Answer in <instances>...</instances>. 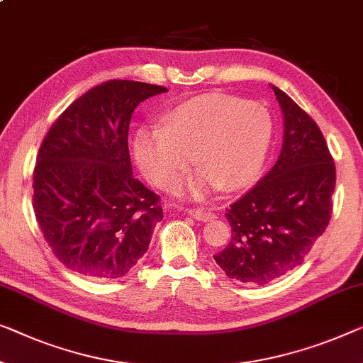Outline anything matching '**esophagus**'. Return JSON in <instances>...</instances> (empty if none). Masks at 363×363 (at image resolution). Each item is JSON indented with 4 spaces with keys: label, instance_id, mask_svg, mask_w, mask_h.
<instances>
[{
    "label": "esophagus",
    "instance_id": "obj_1",
    "mask_svg": "<svg viewBox=\"0 0 363 363\" xmlns=\"http://www.w3.org/2000/svg\"><path fill=\"white\" fill-rule=\"evenodd\" d=\"M187 215L192 216V218H196L199 221H208V220H213L215 215L207 212V210L203 208H189L187 210Z\"/></svg>",
    "mask_w": 363,
    "mask_h": 363
}]
</instances>
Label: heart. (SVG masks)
<instances>
[{
    "mask_svg": "<svg viewBox=\"0 0 363 363\" xmlns=\"http://www.w3.org/2000/svg\"><path fill=\"white\" fill-rule=\"evenodd\" d=\"M274 133L272 116L259 102L226 94H203L174 107L163 125L142 127L133 138L137 164L161 189H174L194 163L187 182L194 197L223 186L236 191L261 172Z\"/></svg>",
    "mask_w": 363,
    "mask_h": 363,
    "instance_id": "b5f03b06",
    "label": "heart"
}]
</instances>
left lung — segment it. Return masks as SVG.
Wrapping results in <instances>:
<instances>
[{
  "mask_svg": "<svg viewBox=\"0 0 363 363\" xmlns=\"http://www.w3.org/2000/svg\"><path fill=\"white\" fill-rule=\"evenodd\" d=\"M284 113L277 163L226 210L231 240L215 254L230 279L264 285L305 261L331 220L336 166L320 127L272 86Z\"/></svg>",
  "mask_w": 363,
  "mask_h": 363,
  "instance_id": "left-lung-1",
  "label": "left lung"
}]
</instances>
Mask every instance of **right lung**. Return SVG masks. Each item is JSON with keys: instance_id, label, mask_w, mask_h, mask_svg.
I'll return each instance as SVG.
<instances>
[{"instance_id": "1", "label": "right lung", "mask_w": 363, "mask_h": 363, "mask_svg": "<svg viewBox=\"0 0 363 363\" xmlns=\"http://www.w3.org/2000/svg\"><path fill=\"white\" fill-rule=\"evenodd\" d=\"M166 91L106 81L72 102L43 138L32 207L52 252L73 272L118 279L147 252L163 208L132 174L128 125L140 102Z\"/></svg>"}]
</instances>
